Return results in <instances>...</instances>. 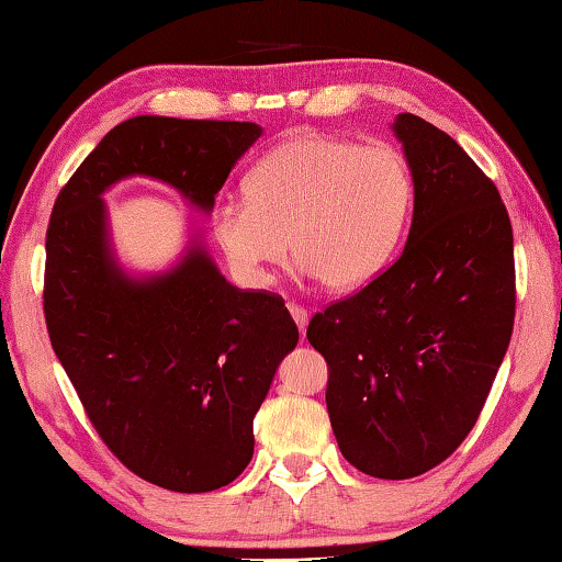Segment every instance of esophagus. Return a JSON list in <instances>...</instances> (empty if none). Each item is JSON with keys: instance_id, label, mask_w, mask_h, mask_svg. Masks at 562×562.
I'll return each instance as SVG.
<instances>
[{"instance_id": "34e87169", "label": "esophagus", "mask_w": 562, "mask_h": 562, "mask_svg": "<svg viewBox=\"0 0 562 562\" xmlns=\"http://www.w3.org/2000/svg\"><path fill=\"white\" fill-rule=\"evenodd\" d=\"M289 314L293 316V322H296L299 331L304 334L306 331V324H308V311L304 306H299V304H289Z\"/></svg>"}]
</instances>
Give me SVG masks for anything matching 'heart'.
<instances>
[{
  "label": "heart",
  "instance_id": "1",
  "mask_svg": "<svg viewBox=\"0 0 562 562\" xmlns=\"http://www.w3.org/2000/svg\"><path fill=\"white\" fill-rule=\"evenodd\" d=\"M246 201L213 211V236L240 276L263 283L291 254L329 289H353L390 263L407 228L414 180L392 145L296 135L248 170Z\"/></svg>",
  "mask_w": 562,
  "mask_h": 562
}]
</instances>
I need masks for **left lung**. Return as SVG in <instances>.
<instances>
[{
	"instance_id": "left-lung-1",
	"label": "left lung",
	"mask_w": 562,
	"mask_h": 562,
	"mask_svg": "<svg viewBox=\"0 0 562 562\" xmlns=\"http://www.w3.org/2000/svg\"><path fill=\"white\" fill-rule=\"evenodd\" d=\"M414 213L402 256L308 322L341 454L379 480L445 462L477 422L515 324L510 215L450 135L402 112Z\"/></svg>"
}]
</instances>
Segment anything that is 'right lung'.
Returning <instances> with one entry per match:
<instances>
[{
  "label": "right lung",
  "mask_w": 562,
  "mask_h": 562,
  "mask_svg": "<svg viewBox=\"0 0 562 562\" xmlns=\"http://www.w3.org/2000/svg\"><path fill=\"white\" fill-rule=\"evenodd\" d=\"M256 123L137 115L102 137L59 191L47 228L52 349L110 452L172 492L228 485L254 457V417L299 329L283 299L236 289L201 244L133 279L108 238L102 193L158 178L211 211Z\"/></svg>",
  "instance_id": "obj_1"
}]
</instances>
